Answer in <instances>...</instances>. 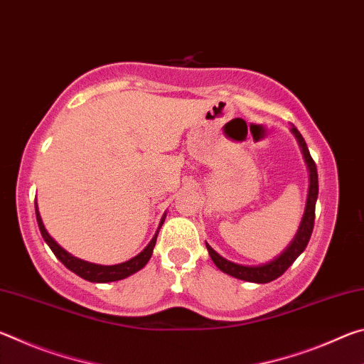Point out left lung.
I'll return each instance as SVG.
<instances>
[{
    "mask_svg": "<svg viewBox=\"0 0 364 364\" xmlns=\"http://www.w3.org/2000/svg\"><path fill=\"white\" fill-rule=\"evenodd\" d=\"M291 132L299 141V146L301 147V154H304L308 171H310V188H308L306 207H305L304 218H301V223L299 226V231L295 234L294 241L287 245V249L282 252L279 257H276L274 260H271L268 263L257 264V267L237 264L226 260V258L218 255L217 252H215L210 245L205 242L208 255H210L213 263L217 264V268H220L223 273L232 276V278L249 281V282H257V284H267V282L278 279L279 276L284 273V271L291 267L295 260H297V257L305 250L306 244L311 237L313 226H315V205L318 199V170H316L315 160L311 159L310 151H308L304 136H301L300 132L295 127L291 128Z\"/></svg>",
    "mask_w": 364,
    "mask_h": 364,
    "instance_id": "left-lung-1",
    "label": "left lung"
}]
</instances>
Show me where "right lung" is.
Wrapping results in <instances>:
<instances>
[{
  "instance_id": "right-lung-1",
  "label": "right lung",
  "mask_w": 364,
  "mask_h": 364,
  "mask_svg": "<svg viewBox=\"0 0 364 364\" xmlns=\"http://www.w3.org/2000/svg\"><path fill=\"white\" fill-rule=\"evenodd\" d=\"M35 212H36V221H38L41 236H43V239H45V242L49 245V249L53 250V254L56 255L60 262H63V264L67 269L73 271V273L78 274L80 278H83V279L90 281V282L120 281V279L128 278V276L134 274L141 268H144L146 263L149 262V258L152 255L154 245H156V241H157L159 230H160V226L164 225V220H165V215H164L162 221H160L159 230L156 232V236L152 237V241L147 244L146 249L141 252V254H138L136 257H133L128 262H123V263H119V264H96V263L85 262V260H82V258L73 257L72 254H69V252L60 247V245L56 241H54L51 236H49L45 225H43V220L40 217L36 200H35Z\"/></svg>"
}]
</instances>
